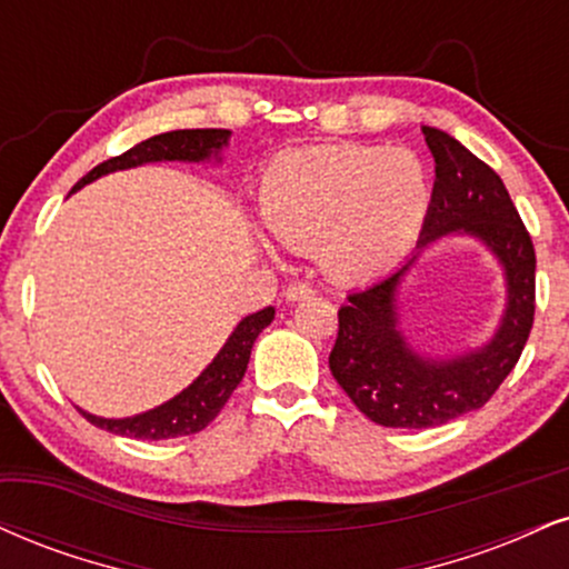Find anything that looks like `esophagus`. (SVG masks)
<instances>
[{
  "mask_svg": "<svg viewBox=\"0 0 569 569\" xmlns=\"http://www.w3.org/2000/svg\"><path fill=\"white\" fill-rule=\"evenodd\" d=\"M283 297H286V302H299V299L312 297V286L305 283V280H293V283L286 286Z\"/></svg>",
  "mask_w": 569,
  "mask_h": 569,
  "instance_id": "esophagus-1",
  "label": "esophagus"
}]
</instances>
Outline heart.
I'll use <instances>...</instances> for the list:
<instances>
[{
  "label": "heart",
  "instance_id": "obj_1",
  "mask_svg": "<svg viewBox=\"0 0 569 569\" xmlns=\"http://www.w3.org/2000/svg\"><path fill=\"white\" fill-rule=\"evenodd\" d=\"M432 182L416 150L323 142L286 150L259 177L264 228L289 249L312 251L331 276L371 278L419 236Z\"/></svg>",
  "mask_w": 569,
  "mask_h": 569
}]
</instances>
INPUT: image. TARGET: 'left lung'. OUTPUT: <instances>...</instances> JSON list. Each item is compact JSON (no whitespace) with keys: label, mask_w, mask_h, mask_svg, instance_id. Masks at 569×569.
<instances>
[{"label":"left lung","mask_w":569,"mask_h":569,"mask_svg":"<svg viewBox=\"0 0 569 569\" xmlns=\"http://www.w3.org/2000/svg\"><path fill=\"white\" fill-rule=\"evenodd\" d=\"M421 129L437 180L419 249L442 236L482 241L503 267L506 310L488 345L453 358H427L408 345L397 318L402 278L416 257L347 297L328 366L360 413L400 429L440 427L482 408L517 366L536 315V249L503 180L456 137Z\"/></svg>","instance_id":"1"}]
</instances>
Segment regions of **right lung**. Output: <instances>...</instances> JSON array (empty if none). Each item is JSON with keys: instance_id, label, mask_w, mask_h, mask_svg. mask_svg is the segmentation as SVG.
<instances>
[{"instance_id": "1", "label": "right lung", "mask_w": 569, "mask_h": 569, "mask_svg": "<svg viewBox=\"0 0 569 569\" xmlns=\"http://www.w3.org/2000/svg\"><path fill=\"white\" fill-rule=\"evenodd\" d=\"M228 129H177V132L148 137L140 146L129 148L127 153L98 163L92 172L73 184V190L84 188V184L94 182L102 174L142 167V163L153 161H219V153L228 146ZM272 318H276L272 307L246 315L241 323L236 326V331L230 333V339L224 341L222 350L217 352V358L203 368L193 385L184 387L180 395H174L172 400H167L159 408L127 416V419H102V416H92L81 408L79 413L89 423H94V427L106 429V432L134 437V440H169V437L201 432V429H207L217 419L219 410L230 400L232 389L241 385L251 358V347H254L259 333L272 323Z\"/></svg>"}]
</instances>
